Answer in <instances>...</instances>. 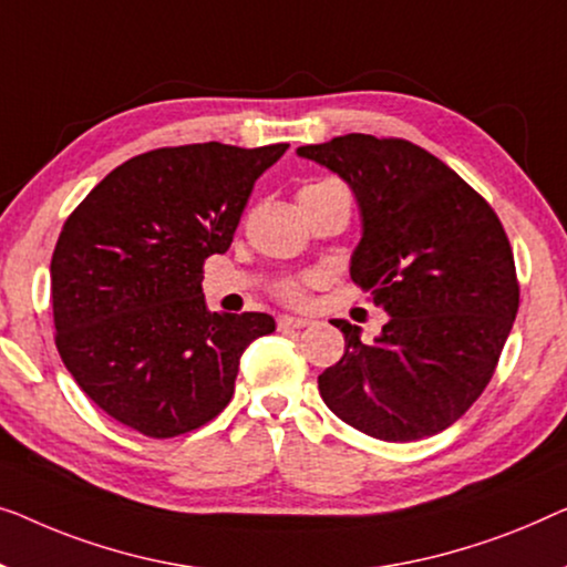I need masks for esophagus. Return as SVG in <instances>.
<instances>
[{"label": "esophagus", "mask_w": 567, "mask_h": 567, "mask_svg": "<svg viewBox=\"0 0 567 567\" xmlns=\"http://www.w3.org/2000/svg\"><path fill=\"white\" fill-rule=\"evenodd\" d=\"M306 326H310L308 318H295V316H280L277 318V329H306Z\"/></svg>", "instance_id": "esophagus-1"}]
</instances>
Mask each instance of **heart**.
Returning a JSON list of instances; mask_svg holds the SVG:
<instances>
[{
    "instance_id": "obj_1",
    "label": "heart",
    "mask_w": 567,
    "mask_h": 567,
    "mask_svg": "<svg viewBox=\"0 0 567 567\" xmlns=\"http://www.w3.org/2000/svg\"><path fill=\"white\" fill-rule=\"evenodd\" d=\"M323 185H331V182H321V185H310V187H323ZM280 295L287 302H302L306 300V282H287L282 285Z\"/></svg>"
}]
</instances>
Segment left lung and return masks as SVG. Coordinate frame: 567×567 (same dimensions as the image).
Instances as JSON below:
<instances>
[{
	"label": "left lung",
	"mask_w": 567,
	"mask_h": 567,
	"mask_svg": "<svg viewBox=\"0 0 567 567\" xmlns=\"http://www.w3.org/2000/svg\"><path fill=\"white\" fill-rule=\"evenodd\" d=\"M298 156L352 187L362 238L349 275L390 321L372 344L344 333L318 374L323 403L382 442L440 434L493 378L519 310L514 251L493 207L416 143L349 133Z\"/></svg>",
	"instance_id": "1"
}]
</instances>
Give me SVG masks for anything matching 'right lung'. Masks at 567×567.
I'll return each mask as SVG.
<instances>
[{"label": "right lung", "instance_id": "obj_1", "mask_svg": "<svg viewBox=\"0 0 567 567\" xmlns=\"http://www.w3.org/2000/svg\"><path fill=\"white\" fill-rule=\"evenodd\" d=\"M287 143H189L127 158L63 223L51 259L55 347L107 416L169 440L226 409L267 313H210L203 265L228 251Z\"/></svg>", "mask_w": 567, "mask_h": 567}]
</instances>
